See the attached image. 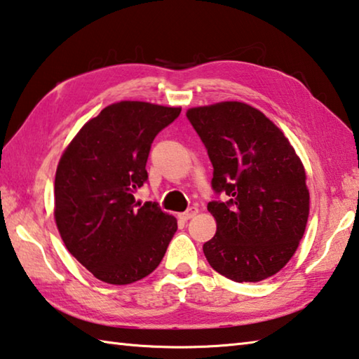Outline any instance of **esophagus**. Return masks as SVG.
Segmentation results:
<instances>
[{
	"instance_id": "esophagus-1",
	"label": "esophagus",
	"mask_w": 359,
	"mask_h": 359,
	"mask_svg": "<svg viewBox=\"0 0 359 359\" xmlns=\"http://www.w3.org/2000/svg\"><path fill=\"white\" fill-rule=\"evenodd\" d=\"M197 212H198V208H197V206H192V208H189L187 211L181 212L180 217L183 219V221H189V219H192L194 216H197Z\"/></svg>"
}]
</instances>
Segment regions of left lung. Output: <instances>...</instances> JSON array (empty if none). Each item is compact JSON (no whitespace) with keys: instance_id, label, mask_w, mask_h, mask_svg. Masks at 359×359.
Listing matches in <instances>:
<instances>
[{"instance_id":"obj_1","label":"left lung","mask_w":359,"mask_h":359,"mask_svg":"<svg viewBox=\"0 0 359 359\" xmlns=\"http://www.w3.org/2000/svg\"><path fill=\"white\" fill-rule=\"evenodd\" d=\"M215 168L216 235L203 244L212 269L235 282H260L297 252L309 217L306 170L278 126L252 105L225 100L186 111Z\"/></svg>"}]
</instances>
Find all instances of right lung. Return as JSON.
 <instances>
[{
	"label": "right lung",
	"instance_id": "1",
	"mask_svg": "<svg viewBox=\"0 0 359 359\" xmlns=\"http://www.w3.org/2000/svg\"><path fill=\"white\" fill-rule=\"evenodd\" d=\"M181 107L121 100L83 124L60 157L55 222L69 252L94 278L126 285L159 266L178 224L134 192L148 180L151 143Z\"/></svg>",
	"mask_w": 359,
	"mask_h": 359
}]
</instances>
